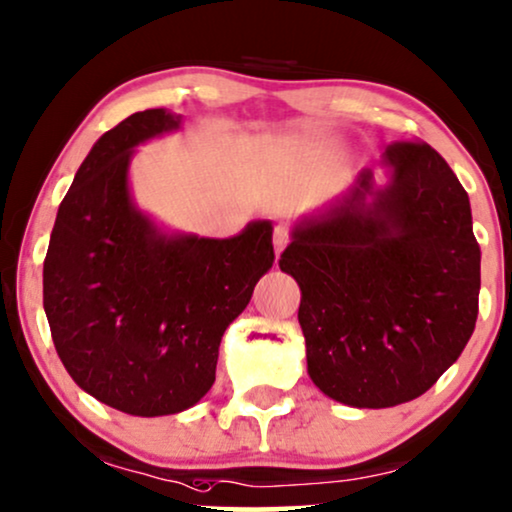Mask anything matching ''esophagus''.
Segmentation results:
<instances>
[{"mask_svg": "<svg viewBox=\"0 0 512 512\" xmlns=\"http://www.w3.org/2000/svg\"><path fill=\"white\" fill-rule=\"evenodd\" d=\"M272 244H275V254L280 256L284 247L289 244V230L284 228V225H277L275 232H272Z\"/></svg>", "mask_w": 512, "mask_h": 512, "instance_id": "obj_1", "label": "esophagus"}]
</instances>
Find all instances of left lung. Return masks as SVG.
I'll list each match as a JSON object with an SVG mask.
<instances>
[{
  "mask_svg": "<svg viewBox=\"0 0 512 512\" xmlns=\"http://www.w3.org/2000/svg\"><path fill=\"white\" fill-rule=\"evenodd\" d=\"M320 216L303 218L280 268L301 287L313 383L331 400L386 409L416 400L459 360L477 320L480 244L468 192L437 150L397 141Z\"/></svg>",
  "mask_w": 512,
  "mask_h": 512,
  "instance_id": "8db88e82",
  "label": "left lung"
}]
</instances>
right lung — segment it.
I'll return each instance as SVG.
<instances>
[{
    "label": "right lung",
    "mask_w": 512,
    "mask_h": 512,
    "mask_svg": "<svg viewBox=\"0 0 512 512\" xmlns=\"http://www.w3.org/2000/svg\"><path fill=\"white\" fill-rule=\"evenodd\" d=\"M181 126L164 108L105 131L58 207L44 258V313L79 388L131 416L197 404L216 381L223 331L272 268V223L209 240L167 235L136 209L138 143Z\"/></svg>",
    "instance_id": "right-lung-1"
}]
</instances>
